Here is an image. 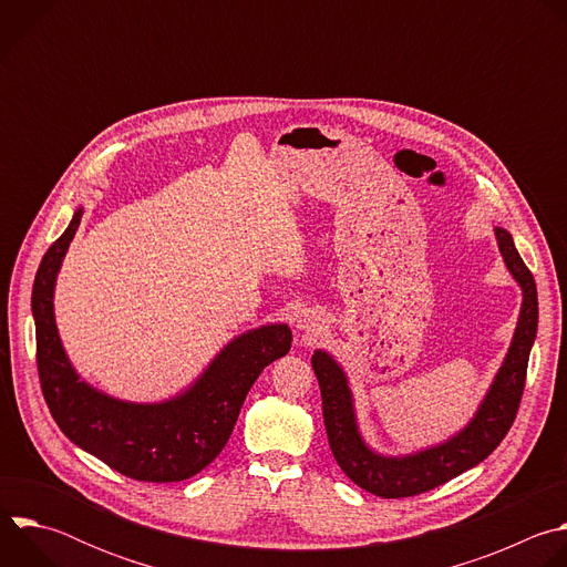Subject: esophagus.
<instances>
[{"label": "esophagus", "mask_w": 567, "mask_h": 567, "mask_svg": "<svg viewBox=\"0 0 567 567\" xmlns=\"http://www.w3.org/2000/svg\"><path fill=\"white\" fill-rule=\"evenodd\" d=\"M296 328L298 332H302L305 337H318V332L322 330V322H320V316L309 311V309H302L296 318Z\"/></svg>", "instance_id": "34e87169"}]
</instances>
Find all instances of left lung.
Wrapping results in <instances>:
<instances>
[{
	"instance_id": "obj_1",
	"label": "left lung",
	"mask_w": 567,
	"mask_h": 567,
	"mask_svg": "<svg viewBox=\"0 0 567 567\" xmlns=\"http://www.w3.org/2000/svg\"><path fill=\"white\" fill-rule=\"evenodd\" d=\"M494 235L507 271L520 287V313L509 350L487 394L468 424L449 440L406 455L377 453L359 431L354 394L346 370L326 350L311 354V368L322 396V420H326L334 460L354 484L374 496L406 498L440 487L492 455L516 420L527 361L538 330V296L534 276L518 256L512 233L503 226H494Z\"/></svg>"
}]
</instances>
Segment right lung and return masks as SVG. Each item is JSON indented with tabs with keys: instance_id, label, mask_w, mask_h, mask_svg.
<instances>
[{
	"instance_id": "right-lung-1",
	"label": "right lung",
	"mask_w": 567,
	"mask_h": 567,
	"mask_svg": "<svg viewBox=\"0 0 567 567\" xmlns=\"http://www.w3.org/2000/svg\"><path fill=\"white\" fill-rule=\"evenodd\" d=\"M83 206L44 254L33 282L38 372L60 431L114 471L143 482H182L226 446L241 403L260 372L291 348L287 322H269L228 341L206 370L164 401H125L78 374L58 334L53 291Z\"/></svg>"
}]
</instances>
